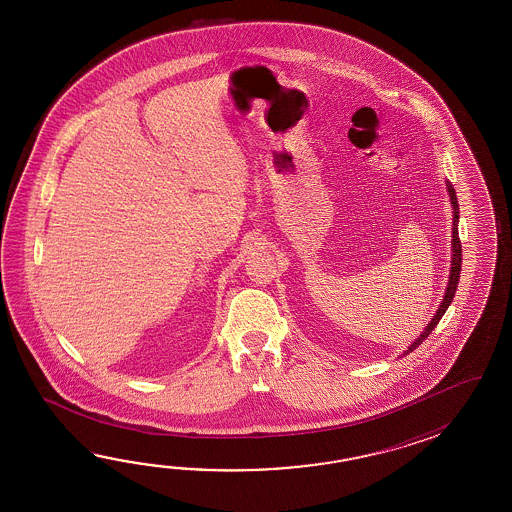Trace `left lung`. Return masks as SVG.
I'll return each mask as SVG.
<instances>
[{"label":"left lung","instance_id":"obj_1","mask_svg":"<svg viewBox=\"0 0 512 512\" xmlns=\"http://www.w3.org/2000/svg\"><path fill=\"white\" fill-rule=\"evenodd\" d=\"M446 190H448V196H450V203H452V214H454V218H452V261H450V274H448V285H446L445 296H443V302L439 305V309L435 311L434 318L426 324L425 329H423V333L419 335V337L415 338L414 342L406 348V351H403V355L401 357H406L408 353H412L415 348H419L423 342H425L426 337L434 331V327L439 324V320L443 318V315L446 313V309H448V305L452 304V300H454V294H456L457 282H459V274H461V241H459V234H457V223H459V205H457V197L456 190H454V186L450 185L448 181H446Z\"/></svg>","mask_w":512,"mask_h":512}]
</instances>
